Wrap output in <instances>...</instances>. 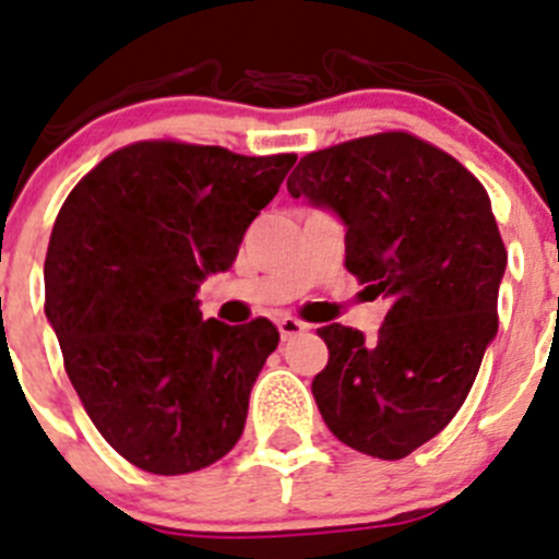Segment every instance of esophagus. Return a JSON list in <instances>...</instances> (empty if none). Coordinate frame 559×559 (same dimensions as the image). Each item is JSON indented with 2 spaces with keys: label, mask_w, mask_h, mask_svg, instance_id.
<instances>
[{
  "label": "esophagus",
  "mask_w": 559,
  "mask_h": 559,
  "mask_svg": "<svg viewBox=\"0 0 559 559\" xmlns=\"http://www.w3.org/2000/svg\"><path fill=\"white\" fill-rule=\"evenodd\" d=\"M278 331H281V338H284V342H289V338H295V336H304V333L309 331V325L300 320H295V317H281Z\"/></svg>",
  "instance_id": "1"
}]
</instances>
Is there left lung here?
I'll use <instances>...</instances> for the list:
<instances>
[{"instance_id":"1","label":"left lung","mask_w":559,"mask_h":559,"mask_svg":"<svg viewBox=\"0 0 559 559\" xmlns=\"http://www.w3.org/2000/svg\"><path fill=\"white\" fill-rule=\"evenodd\" d=\"M344 223V267L391 309L372 342L320 328L328 367L311 383L328 430L400 461L461 411L499 328L508 250L485 187L455 156L408 132L314 151L286 181Z\"/></svg>"}]
</instances>
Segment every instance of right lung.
<instances>
[{"label":"right lung","mask_w":559,"mask_h":559,"mask_svg":"<svg viewBox=\"0 0 559 559\" xmlns=\"http://www.w3.org/2000/svg\"><path fill=\"white\" fill-rule=\"evenodd\" d=\"M295 154L145 140L102 159L62 203L46 250V320L96 430L151 474H190L237 444L278 328L203 320Z\"/></svg>","instance_id":"1"}]
</instances>
